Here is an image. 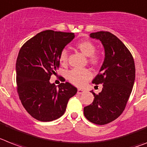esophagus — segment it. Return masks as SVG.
Masks as SVG:
<instances>
[{
  "label": "esophagus",
  "mask_w": 147,
  "mask_h": 147,
  "mask_svg": "<svg viewBox=\"0 0 147 147\" xmlns=\"http://www.w3.org/2000/svg\"><path fill=\"white\" fill-rule=\"evenodd\" d=\"M84 90H82V89H80L79 88L78 90H77V94H83L84 93Z\"/></svg>",
  "instance_id": "34e87169"
}]
</instances>
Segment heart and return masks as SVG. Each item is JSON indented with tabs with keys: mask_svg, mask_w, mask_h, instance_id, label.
I'll list each match as a JSON object with an SVG mask.
<instances>
[{
	"mask_svg": "<svg viewBox=\"0 0 147 147\" xmlns=\"http://www.w3.org/2000/svg\"><path fill=\"white\" fill-rule=\"evenodd\" d=\"M76 47L88 57V61L91 65H96L100 61V57L95 53L96 47L90 41H82L76 45ZM61 63L65 64L67 61V52L66 50L61 51L59 55ZM91 72L88 69H72L67 73V79L72 84L79 87H82L91 78Z\"/></svg>",
	"mask_w": 147,
	"mask_h": 147,
	"instance_id": "b5f03b06",
	"label": "heart"
}]
</instances>
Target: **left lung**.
Segmentation results:
<instances>
[{"mask_svg": "<svg viewBox=\"0 0 147 147\" xmlns=\"http://www.w3.org/2000/svg\"><path fill=\"white\" fill-rule=\"evenodd\" d=\"M90 37L100 40L103 45L105 59L92 81L103 85L98 94L91 91L94 99L84 108V115L93 123L105 125L117 118L125 109L135 82V61L125 45L111 32H93Z\"/></svg>", "mask_w": 147, "mask_h": 147, "instance_id": "8db88e82", "label": "left lung"}]
</instances>
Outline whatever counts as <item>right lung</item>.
I'll return each mask as SVG.
<instances>
[{"label": "right lung", "instance_id": "obj_1", "mask_svg": "<svg viewBox=\"0 0 147 147\" xmlns=\"http://www.w3.org/2000/svg\"><path fill=\"white\" fill-rule=\"evenodd\" d=\"M73 32L45 30L29 39L16 61L17 90L21 103L35 119L49 122L64 115L77 88L69 82L57 88L50 79L59 66V55L74 38Z\"/></svg>", "mask_w": 147, "mask_h": 147}]
</instances>
